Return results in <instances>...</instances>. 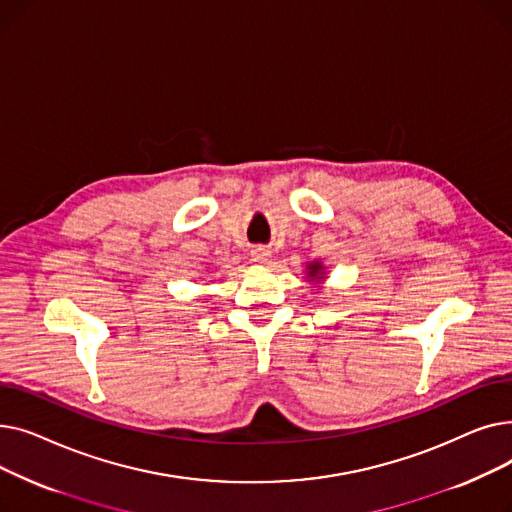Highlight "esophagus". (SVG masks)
Segmentation results:
<instances>
[{
	"label": "esophagus",
	"instance_id": "1",
	"mask_svg": "<svg viewBox=\"0 0 512 512\" xmlns=\"http://www.w3.org/2000/svg\"><path fill=\"white\" fill-rule=\"evenodd\" d=\"M251 257H253V261L255 263H270V259H272V251L270 249H265V247H257L253 253H251Z\"/></svg>",
	"mask_w": 512,
	"mask_h": 512
}]
</instances>
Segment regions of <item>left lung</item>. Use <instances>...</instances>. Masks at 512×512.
Masks as SVG:
<instances>
[{
	"instance_id": "left-lung-1",
	"label": "left lung",
	"mask_w": 512,
	"mask_h": 512,
	"mask_svg": "<svg viewBox=\"0 0 512 512\" xmlns=\"http://www.w3.org/2000/svg\"><path fill=\"white\" fill-rule=\"evenodd\" d=\"M305 280L307 282H315V284H319V282H324L328 276H326V265L321 263V261H311V263H307V267H305Z\"/></svg>"
}]
</instances>
